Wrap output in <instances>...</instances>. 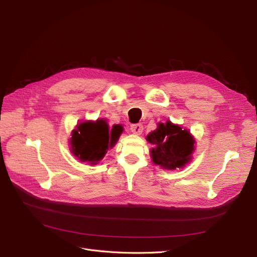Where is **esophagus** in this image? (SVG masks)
Returning <instances> with one entry per match:
<instances>
[{
    "label": "esophagus",
    "instance_id": "34e87169",
    "mask_svg": "<svg viewBox=\"0 0 257 257\" xmlns=\"http://www.w3.org/2000/svg\"><path fill=\"white\" fill-rule=\"evenodd\" d=\"M143 130H144V127H143V124H141V123L132 124V125H131V131H132V133H134V134H137V135L142 134V133H143Z\"/></svg>",
    "mask_w": 257,
    "mask_h": 257
}]
</instances>
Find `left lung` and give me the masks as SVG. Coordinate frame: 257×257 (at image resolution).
<instances>
[{
	"instance_id": "obj_1",
	"label": "left lung",
	"mask_w": 257,
	"mask_h": 257,
	"mask_svg": "<svg viewBox=\"0 0 257 257\" xmlns=\"http://www.w3.org/2000/svg\"><path fill=\"white\" fill-rule=\"evenodd\" d=\"M147 141L153 146V163L165 169L181 168L189 163L195 143L188 131L169 121L159 123L158 128L147 136Z\"/></svg>"
}]
</instances>
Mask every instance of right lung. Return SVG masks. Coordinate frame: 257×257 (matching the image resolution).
<instances>
[{"instance_id": "right-lung-1", "label": "right lung", "mask_w": 257, "mask_h": 257, "mask_svg": "<svg viewBox=\"0 0 257 257\" xmlns=\"http://www.w3.org/2000/svg\"><path fill=\"white\" fill-rule=\"evenodd\" d=\"M122 131L121 125H113L109 130L104 120L83 122L72 134L73 153L82 162L96 164L104 158L107 150L114 146Z\"/></svg>"}]
</instances>
